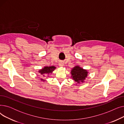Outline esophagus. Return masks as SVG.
Returning <instances> with one entry per match:
<instances>
[{
	"label": "esophagus",
	"mask_w": 124,
	"mask_h": 124,
	"mask_svg": "<svg viewBox=\"0 0 124 124\" xmlns=\"http://www.w3.org/2000/svg\"><path fill=\"white\" fill-rule=\"evenodd\" d=\"M63 65H64V64H63V62H60L59 63V66L60 67H63Z\"/></svg>",
	"instance_id": "34e87169"
}]
</instances>
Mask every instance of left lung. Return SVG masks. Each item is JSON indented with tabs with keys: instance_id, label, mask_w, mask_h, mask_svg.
I'll return each instance as SVG.
<instances>
[{
	"instance_id": "left-lung-1",
	"label": "left lung",
	"mask_w": 124,
	"mask_h": 124,
	"mask_svg": "<svg viewBox=\"0 0 124 124\" xmlns=\"http://www.w3.org/2000/svg\"><path fill=\"white\" fill-rule=\"evenodd\" d=\"M71 77L77 82L76 84H80L85 82L88 76V72L86 69H84L79 65H76L71 70Z\"/></svg>"
}]
</instances>
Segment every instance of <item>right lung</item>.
I'll use <instances>...</instances> for the list:
<instances>
[{
  "mask_svg": "<svg viewBox=\"0 0 124 124\" xmlns=\"http://www.w3.org/2000/svg\"><path fill=\"white\" fill-rule=\"evenodd\" d=\"M56 68V67L54 66H45L41 69L39 70L38 72L40 73L41 75H42L43 76H49L50 74H52L53 73V71H54V70ZM41 81L45 82L46 81L45 79H41Z\"/></svg>",
  "mask_w": 124,
  "mask_h": 124,
  "instance_id": "obj_1",
  "label": "right lung"
}]
</instances>
